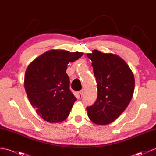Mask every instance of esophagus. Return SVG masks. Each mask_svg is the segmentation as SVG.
I'll return each mask as SVG.
<instances>
[{
	"label": "esophagus",
	"instance_id": "esophagus-1",
	"mask_svg": "<svg viewBox=\"0 0 156 156\" xmlns=\"http://www.w3.org/2000/svg\"><path fill=\"white\" fill-rule=\"evenodd\" d=\"M78 97L79 98H81L82 97V95H83V90H80L78 92Z\"/></svg>",
	"mask_w": 156,
	"mask_h": 156
}]
</instances>
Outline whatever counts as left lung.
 <instances>
[{"mask_svg": "<svg viewBox=\"0 0 156 156\" xmlns=\"http://www.w3.org/2000/svg\"><path fill=\"white\" fill-rule=\"evenodd\" d=\"M91 59L97 83L98 97L87 107L88 116L97 125H108L116 120L133 97L135 78L127 63L119 56L97 49L87 54Z\"/></svg>", "mask_w": 156, "mask_h": 156, "instance_id": "8db88e82", "label": "left lung"}]
</instances>
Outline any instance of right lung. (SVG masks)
Wrapping results in <instances>:
<instances>
[{
    "label": "right lung",
    "instance_id": "add662e5",
    "mask_svg": "<svg viewBox=\"0 0 156 156\" xmlns=\"http://www.w3.org/2000/svg\"><path fill=\"white\" fill-rule=\"evenodd\" d=\"M82 55L78 51L52 49L34 59L26 69V93L36 112L45 121L59 122L69 116L77 99L69 90L66 72L69 63Z\"/></svg>",
    "mask_w": 156,
    "mask_h": 156
}]
</instances>
